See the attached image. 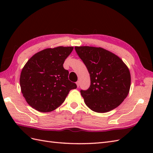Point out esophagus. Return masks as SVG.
Listing matches in <instances>:
<instances>
[{
  "label": "esophagus",
  "instance_id": "34e87169",
  "mask_svg": "<svg viewBox=\"0 0 153 153\" xmlns=\"http://www.w3.org/2000/svg\"><path fill=\"white\" fill-rule=\"evenodd\" d=\"M76 84H77V87H79V81H77V82H76Z\"/></svg>",
  "mask_w": 153,
  "mask_h": 153
}]
</instances>
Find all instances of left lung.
<instances>
[{
    "instance_id": "1",
    "label": "left lung",
    "mask_w": 153,
    "mask_h": 153,
    "mask_svg": "<svg viewBox=\"0 0 153 153\" xmlns=\"http://www.w3.org/2000/svg\"><path fill=\"white\" fill-rule=\"evenodd\" d=\"M75 50L90 75V87L80 91L85 105L99 113L118 107L130 89L128 68L118 56L102 48L76 47Z\"/></svg>"
}]
</instances>
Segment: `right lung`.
I'll use <instances>...</instances> for the list:
<instances>
[{"instance_id": "1", "label": "right lung", "mask_w": 153, "mask_h": 153, "mask_svg": "<svg viewBox=\"0 0 153 153\" xmlns=\"http://www.w3.org/2000/svg\"><path fill=\"white\" fill-rule=\"evenodd\" d=\"M72 47L47 48L34 54L23 68L20 87L23 96L32 108L51 112L62 104L70 91L77 88L68 79L63 64Z\"/></svg>"}]
</instances>
